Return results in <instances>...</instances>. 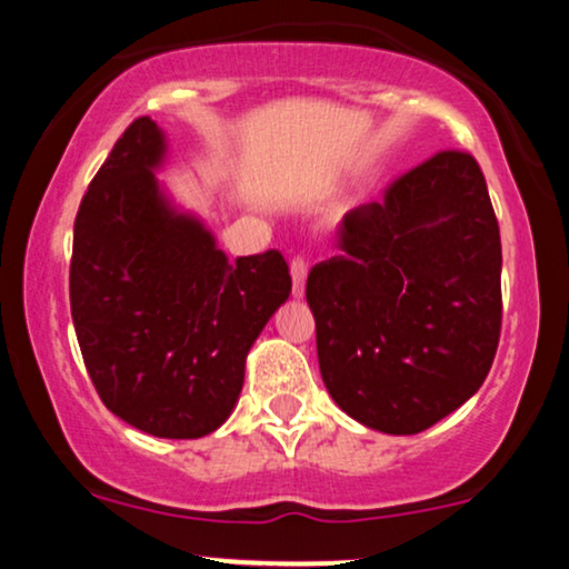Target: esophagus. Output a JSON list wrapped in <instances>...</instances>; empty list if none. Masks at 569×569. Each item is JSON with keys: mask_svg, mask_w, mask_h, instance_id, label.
<instances>
[{"mask_svg": "<svg viewBox=\"0 0 569 569\" xmlns=\"http://www.w3.org/2000/svg\"><path fill=\"white\" fill-rule=\"evenodd\" d=\"M291 281H293V296L296 299H301L303 288H307V262H303V258L291 260Z\"/></svg>", "mask_w": 569, "mask_h": 569, "instance_id": "esophagus-1", "label": "esophagus"}]
</instances>
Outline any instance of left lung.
Here are the masks:
<instances>
[{"label":"left lung","instance_id":"left-lung-1","mask_svg":"<svg viewBox=\"0 0 569 569\" xmlns=\"http://www.w3.org/2000/svg\"><path fill=\"white\" fill-rule=\"evenodd\" d=\"M342 254L311 268L322 381L342 412L415 436L467 402L500 340V229L467 151H438L346 213Z\"/></svg>","mask_w":569,"mask_h":569}]
</instances>
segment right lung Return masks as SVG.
I'll return each instance as SVG.
<instances>
[{
	"instance_id": "right-lung-1",
	"label": "right lung",
	"mask_w": 569,
	"mask_h": 569,
	"mask_svg": "<svg viewBox=\"0 0 569 569\" xmlns=\"http://www.w3.org/2000/svg\"><path fill=\"white\" fill-rule=\"evenodd\" d=\"M164 157V131L149 116L116 141L79 206L69 299L108 410L180 441L227 422L247 353L291 293V276L276 250L229 262L157 180Z\"/></svg>"
}]
</instances>
